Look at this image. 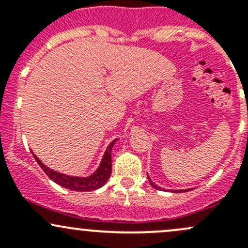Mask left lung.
<instances>
[{"label": "left lung", "instance_id": "1", "mask_svg": "<svg viewBox=\"0 0 248 248\" xmlns=\"http://www.w3.org/2000/svg\"><path fill=\"white\" fill-rule=\"evenodd\" d=\"M147 179H149L150 185H151V186L154 187V188H156V189H162L161 187H158L156 184H154V182H152L151 180H150L149 176H147ZM187 191H188V189H175V191H171V192H174V193H180V192H187Z\"/></svg>", "mask_w": 248, "mask_h": 248}]
</instances>
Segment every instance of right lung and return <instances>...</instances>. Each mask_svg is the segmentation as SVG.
Listing matches in <instances>:
<instances>
[{
	"mask_svg": "<svg viewBox=\"0 0 248 248\" xmlns=\"http://www.w3.org/2000/svg\"><path fill=\"white\" fill-rule=\"evenodd\" d=\"M116 140L117 139L112 140V141L109 144V146L107 147L98 169H97L93 174L86 177L71 176V175H66V174H62V172L55 171L52 170V169L47 168L46 164L42 163L36 155H33V157L37 161V163L41 166V168L43 169L44 172H46L47 176H49L54 182L59 184L60 186L71 189V191H78V192L94 191V189L101 188L103 185H106V182L108 181L110 175H111V150Z\"/></svg>",
	"mask_w": 248,
	"mask_h": 248,
	"instance_id": "right-lung-1",
	"label": "right lung"
}]
</instances>
